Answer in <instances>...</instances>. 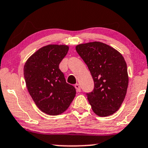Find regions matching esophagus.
Returning <instances> with one entry per match:
<instances>
[{"instance_id": "esophagus-1", "label": "esophagus", "mask_w": 148, "mask_h": 148, "mask_svg": "<svg viewBox=\"0 0 148 148\" xmlns=\"http://www.w3.org/2000/svg\"><path fill=\"white\" fill-rule=\"evenodd\" d=\"M74 87H75V88H76V92H81V88H80L79 84L76 83V84H75V85H74Z\"/></svg>"}]
</instances>
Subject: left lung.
Returning a JSON list of instances; mask_svg holds the SVG:
<instances>
[{"mask_svg": "<svg viewBox=\"0 0 148 148\" xmlns=\"http://www.w3.org/2000/svg\"><path fill=\"white\" fill-rule=\"evenodd\" d=\"M76 50L88 65L94 89L87 94L92 110L99 116L113 114L120 108L127 93V64L114 48L94 41L76 46Z\"/></svg>", "mask_w": 148, "mask_h": 148, "instance_id": "1", "label": "left lung"}]
</instances>
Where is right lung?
I'll return each instance as SVG.
<instances>
[{
  "label": "right lung",
  "instance_id": "1",
  "mask_svg": "<svg viewBox=\"0 0 148 148\" xmlns=\"http://www.w3.org/2000/svg\"><path fill=\"white\" fill-rule=\"evenodd\" d=\"M68 50L66 45L44 46L34 53L24 65L28 92L39 110L47 114L63 113L75 97V88L66 83L58 67Z\"/></svg>",
  "mask_w": 148,
  "mask_h": 148
}]
</instances>
